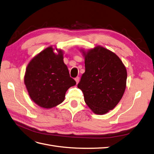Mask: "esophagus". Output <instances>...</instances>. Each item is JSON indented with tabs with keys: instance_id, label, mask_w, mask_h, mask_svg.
<instances>
[{
	"instance_id": "esophagus-1",
	"label": "esophagus",
	"mask_w": 154,
	"mask_h": 154,
	"mask_svg": "<svg viewBox=\"0 0 154 154\" xmlns=\"http://www.w3.org/2000/svg\"><path fill=\"white\" fill-rule=\"evenodd\" d=\"M74 80H75V81H76V83L78 84V82H79V81H80V78H79V77H76V78H75V79H74Z\"/></svg>"
}]
</instances>
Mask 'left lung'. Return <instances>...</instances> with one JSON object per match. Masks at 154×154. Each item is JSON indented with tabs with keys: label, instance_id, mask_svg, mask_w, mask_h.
<instances>
[{
	"label": "left lung",
	"instance_id": "1",
	"mask_svg": "<svg viewBox=\"0 0 154 154\" xmlns=\"http://www.w3.org/2000/svg\"><path fill=\"white\" fill-rule=\"evenodd\" d=\"M81 51L85 57V72L78 87L93 112L105 114L122 98L127 84V69L117 55L101 46Z\"/></svg>",
	"mask_w": 154,
	"mask_h": 154
}]
</instances>
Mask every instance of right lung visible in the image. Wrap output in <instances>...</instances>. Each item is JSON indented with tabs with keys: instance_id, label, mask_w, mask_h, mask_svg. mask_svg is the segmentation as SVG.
Returning <instances> with one entry per match:
<instances>
[{
	"instance_id": "right-lung-1",
	"label": "right lung",
	"mask_w": 154,
	"mask_h": 154,
	"mask_svg": "<svg viewBox=\"0 0 154 154\" xmlns=\"http://www.w3.org/2000/svg\"><path fill=\"white\" fill-rule=\"evenodd\" d=\"M51 46L32 58L26 67L24 83L31 99L42 108L51 109L63 101L68 88L76 85L63 62L62 49Z\"/></svg>"
}]
</instances>
